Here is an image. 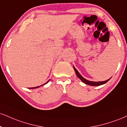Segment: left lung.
Here are the masks:
<instances>
[{
  "instance_id": "1",
  "label": "left lung",
  "mask_w": 127,
  "mask_h": 127,
  "mask_svg": "<svg viewBox=\"0 0 127 127\" xmlns=\"http://www.w3.org/2000/svg\"><path fill=\"white\" fill-rule=\"evenodd\" d=\"M73 68H74V71H75V73H76V75H77V77H78L83 82V83L86 84V85H90V86H100V85H103V84L106 83V82H108V81H109L111 78H111L108 79V80H106L105 81H102V82H92V81H89V80H88L87 79L84 78L83 76H82V75H81L80 73H79V71L76 70V68L74 67V66H73Z\"/></svg>"
}]
</instances>
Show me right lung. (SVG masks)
<instances>
[{
  "instance_id": "add662e5",
  "label": "right lung",
  "mask_w": 127,
  "mask_h": 127,
  "mask_svg": "<svg viewBox=\"0 0 127 127\" xmlns=\"http://www.w3.org/2000/svg\"><path fill=\"white\" fill-rule=\"evenodd\" d=\"M49 81H50V80H48V81H47V82H46V83H45V84H47V83H48V82H49ZM44 85V84H43V85H41V86H36V87H33V88H29V89H35V88H39V87H40V86H42V85Z\"/></svg>"
}]
</instances>
